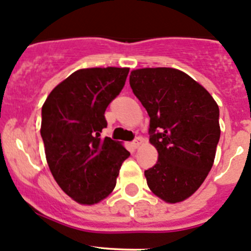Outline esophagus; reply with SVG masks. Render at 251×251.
<instances>
[{
	"label": "esophagus",
	"mask_w": 251,
	"mask_h": 251,
	"mask_svg": "<svg viewBox=\"0 0 251 251\" xmlns=\"http://www.w3.org/2000/svg\"><path fill=\"white\" fill-rule=\"evenodd\" d=\"M142 143H143V138H142V137H137V138L133 139L132 146L134 149H137V148H139L142 146Z\"/></svg>",
	"instance_id": "1"
}]
</instances>
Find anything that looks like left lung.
I'll use <instances>...</instances> for the list:
<instances>
[{"label": "left lung", "mask_w": 251, "mask_h": 251, "mask_svg": "<svg viewBox=\"0 0 251 251\" xmlns=\"http://www.w3.org/2000/svg\"><path fill=\"white\" fill-rule=\"evenodd\" d=\"M130 86L150 117L155 166L144 171L149 189L170 203L191 196L207 178L220 139L219 107L202 85L176 68L131 72Z\"/></svg>", "instance_id": "obj_1"}]
</instances>
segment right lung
I'll list each match as a JSON object with an SVG mask.
<instances>
[{
	"mask_svg": "<svg viewBox=\"0 0 251 251\" xmlns=\"http://www.w3.org/2000/svg\"><path fill=\"white\" fill-rule=\"evenodd\" d=\"M128 68H85L60 83L42 107L41 136L50 172L81 204L105 199L130 152L109 137L104 112L125 85Z\"/></svg>",
	"mask_w": 251,
	"mask_h": 251,
	"instance_id": "1",
	"label": "right lung"
}]
</instances>
